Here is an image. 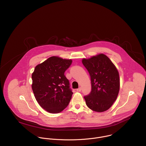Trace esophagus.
Listing matches in <instances>:
<instances>
[{"instance_id":"esophagus-1","label":"esophagus","mask_w":146,"mask_h":146,"mask_svg":"<svg viewBox=\"0 0 146 146\" xmlns=\"http://www.w3.org/2000/svg\"><path fill=\"white\" fill-rule=\"evenodd\" d=\"M81 90H82V88L80 87V88H78V89H77V91L78 92H80L81 91Z\"/></svg>"}]
</instances>
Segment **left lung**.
Wrapping results in <instances>:
<instances>
[{
    "mask_svg": "<svg viewBox=\"0 0 146 146\" xmlns=\"http://www.w3.org/2000/svg\"><path fill=\"white\" fill-rule=\"evenodd\" d=\"M82 62L90 74L92 84L90 93L84 97L86 104L93 111H106L118 95L119 73L111 61L104 54L84 58Z\"/></svg>",
    "mask_w": 146,
    "mask_h": 146,
    "instance_id": "left-lung-1",
    "label": "left lung"
}]
</instances>
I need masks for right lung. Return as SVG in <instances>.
I'll return each mask as SVG.
<instances>
[{"label":"right lung","instance_id":"1","mask_svg":"<svg viewBox=\"0 0 146 146\" xmlns=\"http://www.w3.org/2000/svg\"><path fill=\"white\" fill-rule=\"evenodd\" d=\"M72 62L71 60L53 56L35 68L33 92L40 106L49 113H60L70 102L73 93L64 73Z\"/></svg>","mask_w":146,"mask_h":146}]
</instances>
